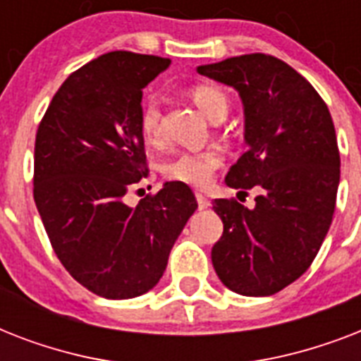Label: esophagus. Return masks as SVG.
Listing matches in <instances>:
<instances>
[{"label": "esophagus", "instance_id": "1", "mask_svg": "<svg viewBox=\"0 0 361 361\" xmlns=\"http://www.w3.org/2000/svg\"><path fill=\"white\" fill-rule=\"evenodd\" d=\"M197 202H198V208L200 209H208L209 206H212L209 198L206 197V195H202V192H197Z\"/></svg>", "mask_w": 361, "mask_h": 361}]
</instances>
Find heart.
Listing matches in <instances>:
<instances>
[{
    "instance_id": "1",
    "label": "heart",
    "mask_w": 361,
    "mask_h": 361,
    "mask_svg": "<svg viewBox=\"0 0 361 361\" xmlns=\"http://www.w3.org/2000/svg\"><path fill=\"white\" fill-rule=\"evenodd\" d=\"M191 101L198 106L209 121H217L225 118L228 112V99L226 93L212 84H198L189 92ZM161 106L155 99L144 103L140 110V130L142 136L149 144H157L161 140ZM223 164V155L215 149L206 152H183L166 161L163 166L164 176L172 181H180L191 187H208L214 181L215 170Z\"/></svg>"
}]
</instances>
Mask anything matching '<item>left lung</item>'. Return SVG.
<instances>
[{"mask_svg":"<svg viewBox=\"0 0 361 361\" xmlns=\"http://www.w3.org/2000/svg\"><path fill=\"white\" fill-rule=\"evenodd\" d=\"M197 71L240 93L247 152L225 181L260 191L251 209L214 200L223 221L215 274L241 296H271L307 271L330 231L341 174L336 127L317 90L274 56L245 54Z\"/></svg>","mask_w":361,"mask_h":361,"instance_id":"1","label":"left lung"}]
</instances>
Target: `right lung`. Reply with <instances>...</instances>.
<instances>
[{
    "label": "right lung",
    "mask_w": 361,
    "mask_h": 361,
    "mask_svg": "<svg viewBox=\"0 0 361 361\" xmlns=\"http://www.w3.org/2000/svg\"><path fill=\"white\" fill-rule=\"evenodd\" d=\"M170 59L116 50L61 84L35 136L33 198L59 262L109 300L146 294L197 209L191 187L166 181L130 208L123 197L147 176L142 90Z\"/></svg>",
    "instance_id": "obj_1"
}]
</instances>
